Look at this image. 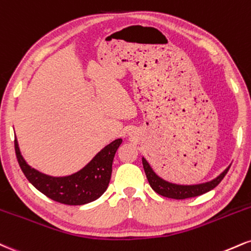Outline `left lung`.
I'll return each mask as SVG.
<instances>
[{"mask_svg": "<svg viewBox=\"0 0 251 251\" xmlns=\"http://www.w3.org/2000/svg\"><path fill=\"white\" fill-rule=\"evenodd\" d=\"M143 166L145 174H146L147 180H149L151 187L154 192L158 193V194L165 196V198L170 199H176V200H183V199L188 198H195V196L202 195L204 193L212 191V189L215 188V187L221 182L223 177L226 176V174L228 173L230 166L222 172L216 179H214L209 182L206 183H200V185H193V186H181V185H174V183H170L167 181L162 180L161 177L158 176L154 172H153L152 168L149 162L146 161V159L143 158Z\"/></svg>", "mask_w": 251, "mask_h": 251, "instance_id": "8db88e82", "label": "left lung"}]
</instances>
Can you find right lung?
<instances>
[{
	"label": "right lung",
	"instance_id": "obj_1",
	"mask_svg": "<svg viewBox=\"0 0 251 251\" xmlns=\"http://www.w3.org/2000/svg\"><path fill=\"white\" fill-rule=\"evenodd\" d=\"M122 141V139H116L105 146L83 170L62 177L45 175L30 167L21 155L17 139H15V152L21 170L36 189L59 203L80 206L97 200L106 191L114 154Z\"/></svg>",
	"mask_w": 251,
	"mask_h": 251
}]
</instances>
